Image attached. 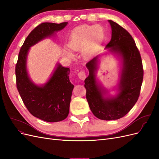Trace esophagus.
I'll return each instance as SVG.
<instances>
[{
    "mask_svg": "<svg viewBox=\"0 0 159 159\" xmlns=\"http://www.w3.org/2000/svg\"><path fill=\"white\" fill-rule=\"evenodd\" d=\"M78 75L79 77V78L81 80H84L86 78V74H85V71L82 70V71H80L79 73L78 74Z\"/></svg>",
    "mask_w": 159,
    "mask_h": 159,
    "instance_id": "esophagus-1",
    "label": "esophagus"
}]
</instances>
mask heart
I'll return each instance as SVG.
<instances>
[{
	"mask_svg": "<svg viewBox=\"0 0 159 159\" xmlns=\"http://www.w3.org/2000/svg\"><path fill=\"white\" fill-rule=\"evenodd\" d=\"M105 38L103 28L98 25H83L77 27L70 36L69 46L71 50H82V55L85 58L93 57L98 50ZM67 55L73 56L71 50H67Z\"/></svg>",
	"mask_w": 159,
	"mask_h": 159,
	"instance_id": "heart-1",
	"label": "heart"
}]
</instances>
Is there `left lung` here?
Segmentation results:
<instances>
[{"instance_id": "obj_1", "label": "left lung", "mask_w": 159, "mask_h": 159, "mask_svg": "<svg viewBox=\"0 0 159 159\" xmlns=\"http://www.w3.org/2000/svg\"><path fill=\"white\" fill-rule=\"evenodd\" d=\"M111 27V39L105 48L121 57L123 68L115 96L107 91L96 80L99 56L86 64L89 75L85 80L86 99L91 112L99 119L110 121L124 117L137 102L143 80V68L135 42L130 34L117 23L108 20Z\"/></svg>"}]
</instances>
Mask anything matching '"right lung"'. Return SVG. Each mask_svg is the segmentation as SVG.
<instances>
[{"instance_id":"obj_1","label":"right lung","mask_w":159,"mask_h":159,"mask_svg":"<svg viewBox=\"0 0 159 159\" xmlns=\"http://www.w3.org/2000/svg\"><path fill=\"white\" fill-rule=\"evenodd\" d=\"M68 22H44L36 26L22 46L16 64V87L27 109L46 122H58L68 117L74 85L69 79L70 68L57 64L49 80L43 85L33 83L28 75L26 60L30 48L64 28Z\"/></svg>"}]
</instances>
